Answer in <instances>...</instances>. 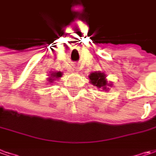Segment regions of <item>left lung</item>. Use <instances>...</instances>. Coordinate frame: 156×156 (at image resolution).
I'll use <instances>...</instances> for the list:
<instances>
[{"label": "left lung", "mask_w": 156, "mask_h": 156, "mask_svg": "<svg viewBox=\"0 0 156 156\" xmlns=\"http://www.w3.org/2000/svg\"><path fill=\"white\" fill-rule=\"evenodd\" d=\"M90 83L97 87H103L106 90V85L107 82L105 80V74L104 73H92L90 75Z\"/></svg>", "instance_id": "obj_1"}]
</instances>
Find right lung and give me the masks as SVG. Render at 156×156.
<instances>
[{
    "instance_id": "obj_1",
    "label": "right lung",
    "mask_w": 156,
    "mask_h": 156,
    "mask_svg": "<svg viewBox=\"0 0 156 156\" xmlns=\"http://www.w3.org/2000/svg\"><path fill=\"white\" fill-rule=\"evenodd\" d=\"M51 77L50 78V80H49V82H50V83H52V80H53L54 78H59V77H61L62 73H51Z\"/></svg>"
}]
</instances>
